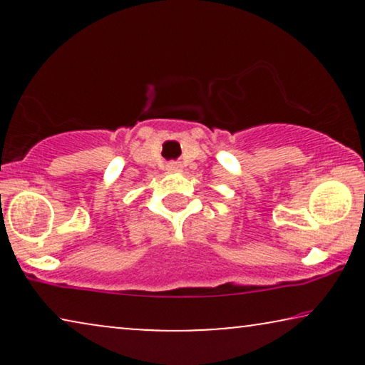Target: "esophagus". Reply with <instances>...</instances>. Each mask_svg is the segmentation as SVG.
I'll return each mask as SVG.
<instances>
[{
  "instance_id": "34e87169",
  "label": "esophagus",
  "mask_w": 365,
  "mask_h": 365,
  "mask_svg": "<svg viewBox=\"0 0 365 365\" xmlns=\"http://www.w3.org/2000/svg\"><path fill=\"white\" fill-rule=\"evenodd\" d=\"M168 171L169 173H179V171H181V164H179V163H169L168 164Z\"/></svg>"
}]
</instances>
